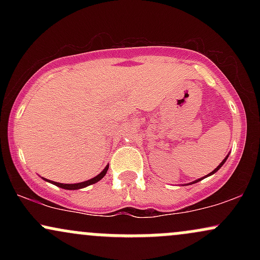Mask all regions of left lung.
Listing matches in <instances>:
<instances>
[{"label": "left lung", "instance_id": "8db88e82", "mask_svg": "<svg viewBox=\"0 0 260 260\" xmlns=\"http://www.w3.org/2000/svg\"><path fill=\"white\" fill-rule=\"evenodd\" d=\"M228 157H229V155H228V156H226V157H225V159H223V160L221 161V162H220V165H219V166H217V168H216L215 170H213V171H211V172H210V174H208L207 176H204V177H203V178H205V177H208V176H210V175H214V174H215V172L217 171V170H220V168H221V166L223 165V164H225V161H226V160H228ZM203 178H199V180H196V181L190 182V183H187V184H186V186H188V184H193V183H197V182L202 181V180H203Z\"/></svg>", "mask_w": 260, "mask_h": 260}]
</instances>
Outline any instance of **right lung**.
I'll list each match as a JSON object with an SVG mask.
<instances>
[{
	"instance_id": "obj_1",
	"label": "right lung",
	"mask_w": 260,
	"mask_h": 260,
	"mask_svg": "<svg viewBox=\"0 0 260 260\" xmlns=\"http://www.w3.org/2000/svg\"><path fill=\"white\" fill-rule=\"evenodd\" d=\"M107 170H109V165H106V168L104 169L103 171H101L100 174L98 175V176H95V177H92V178H90V180H88V181L79 182V183H58V182L49 181V180H46V178H44V177H43V178H44L45 181H47V182H50V183L55 184V186H57V187H59V188H63V189L76 190V189H80V188L88 187V186H90V184H94V183H96V182H99V181L101 180V178H103L104 176L106 175Z\"/></svg>"
}]
</instances>
